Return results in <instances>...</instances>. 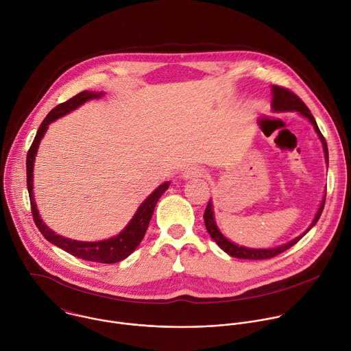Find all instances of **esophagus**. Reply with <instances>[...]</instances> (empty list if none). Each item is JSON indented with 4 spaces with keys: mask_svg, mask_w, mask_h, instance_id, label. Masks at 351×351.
Instances as JSON below:
<instances>
[{
    "mask_svg": "<svg viewBox=\"0 0 351 351\" xmlns=\"http://www.w3.org/2000/svg\"><path fill=\"white\" fill-rule=\"evenodd\" d=\"M206 174L204 169L200 167H189L184 171V178H192V177H203Z\"/></svg>",
    "mask_w": 351,
    "mask_h": 351,
    "instance_id": "obj_1",
    "label": "esophagus"
}]
</instances>
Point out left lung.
Returning a JSON list of instances; mask_svg holds the SVG:
<instances>
[{"mask_svg":"<svg viewBox=\"0 0 351 351\" xmlns=\"http://www.w3.org/2000/svg\"><path fill=\"white\" fill-rule=\"evenodd\" d=\"M271 92H273V101H271V107L274 111H298L300 112L303 117H306L314 126L319 140L322 141V147H324V152H325V159H326V165H328V147H326V141L324 138V136L321 134L317 123H315V119L314 117L310 114V110L306 107V104L289 89L287 88H282V86H277V85H273L271 88ZM324 204H325V196L322 199V203L315 214V218L313 219L311 225L307 228L306 232H308L315 223L321 217V213L324 210ZM204 225H206V229L207 232L210 233V236L213 237V240L226 252L229 254L230 256H234V258H241V259H269V258H273L281 252H284L285 250L291 248L293 244H296L303 236H299L296 239H293L292 241L284 244V245H280V247H276V248H269V250H255V248H245V247H239L236 244H233L232 241H229L228 239H225L222 236V233L218 230L217 225H215V221H214V215H213V206H211V200H208L207 203V207H206V211H204Z\"/></svg>","mask_w":351,"mask_h":351,"instance_id":"1","label":"left lung"}]
</instances>
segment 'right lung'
Segmentation results:
<instances>
[{
  "instance_id": "1",
  "label": "right lung",
  "mask_w": 351,
  "mask_h": 351,
  "mask_svg": "<svg viewBox=\"0 0 351 351\" xmlns=\"http://www.w3.org/2000/svg\"><path fill=\"white\" fill-rule=\"evenodd\" d=\"M103 96V93H95V92H88L84 90L78 95H75L74 97H71L70 100L56 106L48 115L47 118L43 121L34 141L27 152V159H26V167H27V189H29V196H30V204H32V213H33V218L34 222L37 225V228L40 229V232L44 234V237L51 241L52 244L58 245L59 248L70 252L74 256H78L81 259L85 261H92V262H99V263H115L119 262L125 258H128L141 243V240L144 239V234L147 232V228L149 225V221L152 218L155 206L159 200V197L163 195V192L169 188L170 182H165L162 184L158 189L154 191V193H151L147 200L138 207L136 215L132 218V221L129 222V225L115 237H111L108 240H103V241H95V243H85V241H77V240H71V239H66L63 236L56 234L52 229H49L43 219L40 218L34 197H33V167H34V159H36V154L40 145L41 138L44 137L49 123H52L55 119L71 112L73 110L78 108L80 106H82L85 101L90 100V99H97Z\"/></svg>"
}]
</instances>
